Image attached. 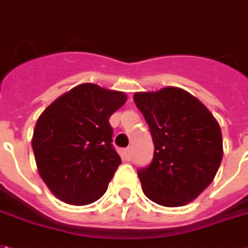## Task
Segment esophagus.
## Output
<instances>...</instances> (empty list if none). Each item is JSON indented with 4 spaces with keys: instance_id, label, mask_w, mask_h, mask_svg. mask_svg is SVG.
Instances as JSON below:
<instances>
[{
    "instance_id": "34e87169",
    "label": "esophagus",
    "mask_w": 248,
    "mask_h": 248,
    "mask_svg": "<svg viewBox=\"0 0 248 248\" xmlns=\"http://www.w3.org/2000/svg\"><path fill=\"white\" fill-rule=\"evenodd\" d=\"M124 157H125L126 161H131L132 158V148H126L124 151Z\"/></svg>"
}]
</instances>
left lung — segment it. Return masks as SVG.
<instances>
[{
    "label": "left lung",
    "instance_id": "left-lung-1",
    "mask_svg": "<svg viewBox=\"0 0 248 248\" xmlns=\"http://www.w3.org/2000/svg\"><path fill=\"white\" fill-rule=\"evenodd\" d=\"M155 142L153 161L137 176L155 203L178 207L210 185L223 157L222 132L205 104L178 87L135 92Z\"/></svg>",
    "mask_w": 248,
    "mask_h": 248
}]
</instances>
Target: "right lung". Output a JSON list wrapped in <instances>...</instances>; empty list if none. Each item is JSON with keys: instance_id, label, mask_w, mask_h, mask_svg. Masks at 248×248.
<instances>
[{"instance_id": "obj_1", "label": "right lung", "mask_w": 248, "mask_h": 248, "mask_svg": "<svg viewBox=\"0 0 248 248\" xmlns=\"http://www.w3.org/2000/svg\"><path fill=\"white\" fill-rule=\"evenodd\" d=\"M126 99L122 91L82 83L38 117L31 139L37 169L58 200L84 206L106 193L122 164L108 120Z\"/></svg>"}]
</instances>
